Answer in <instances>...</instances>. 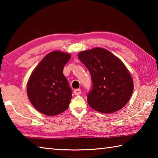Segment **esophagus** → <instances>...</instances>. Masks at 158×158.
I'll return each instance as SVG.
<instances>
[{
  "instance_id": "obj_1",
  "label": "esophagus",
  "mask_w": 158,
  "mask_h": 158,
  "mask_svg": "<svg viewBox=\"0 0 158 158\" xmlns=\"http://www.w3.org/2000/svg\"><path fill=\"white\" fill-rule=\"evenodd\" d=\"M74 94L75 95H79L81 94V90L80 89H74Z\"/></svg>"
}]
</instances>
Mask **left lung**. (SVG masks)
Wrapping results in <instances>:
<instances>
[{
    "label": "left lung",
    "instance_id": "left-lung-1",
    "mask_svg": "<svg viewBox=\"0 0 158 158\" xmlns=\"http://www.w3.org/2000/svg\"><path fill=\"white\" fill-rule=\"evenodd\" d=\"M81 62L89 69L93 82L87 95L89 105L101 113H113L126 105L132 96V78L123 63L103 48L79 53Z\"/></svg>",
    "mask_w": 158,
    "mask_h": 158
}]
</instances>
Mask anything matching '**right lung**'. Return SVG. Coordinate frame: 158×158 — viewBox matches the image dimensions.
<instances>
[{
    "label": "right lung",
    "mask_w": 158,
    "mask_h": 158,
    "mask_svg": "<svg viewBox=\"0 0 158 158\" xmlns=\"http://www.w3.org/2000/svg\"><path fill=\"white\" fill-rule=\"evenodd\" d=\"M69 53L50 52L32 73L27 84L29 100L37 111L46 116H56L68 108L72 90L63 74L70 59Z\"/></svg>",
    "instance_id": "right-lung-1"
}]
</instances>
